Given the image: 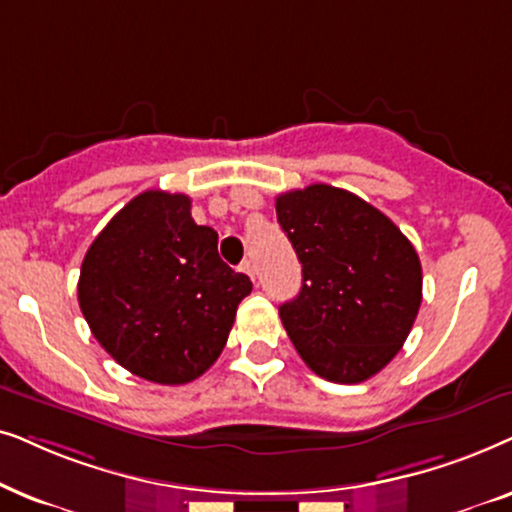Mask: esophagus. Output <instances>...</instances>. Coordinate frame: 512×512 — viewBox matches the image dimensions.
<instances>
[{
	"mask_svg": "<svg viewBox=\"0 0 512 512\" xmlns=\"http://www.w3.org/2000/svg\"><path fill=\"white\" fill-rule=\"evenodd\" d=\"M241 271H243V274H248L250 278H255V267H252L250 260H245V262L241 264Z\"/></svg>",
	"mask_w": 512,
	"mask_h": 512,
	"instance_id": "obj_1",
	"label": "esophagus"
}]
</instances>
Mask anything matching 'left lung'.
<instances>
[{
    "label": "left lung",
    "instance_id": "left-lung-1",
    "mask_svg": "<svg viewBox=\"0 0 512 512\" xmlns=\"http://www.w3.org/2000/svg\"><path fill=\"white\" fill-rule=\"evenodd\" d=\"M276 215L302 264V290L278 309L297 353L335 384L374 377L419 313L414 245L381 210L330 185L281 194Z\"/></svg>",
    "mask_w": 512,
    "mask_h": 512
}]
</instances>
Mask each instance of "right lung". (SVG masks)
<instances>
[{
  "label": "right lung",
  "instance_id": "add662e5",
  "mask_svg": "<svg viewBox=\"0 0 512 512\" xmlns=\"http://www.w3.org/2000/svg\"><path fill=\"white\" fill-rule=\"evenodd\" d=\"M250 278L217 255V231L192 199L149 189L95 236L79 274L93 337L121 367L154 384H187L220 358Z\"/></svg>",
  "mask_w": 512,
  "mask_h": 512
}]
</instances>
